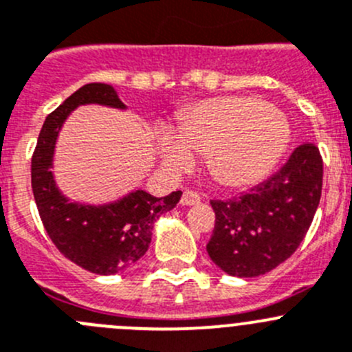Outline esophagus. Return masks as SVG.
I'll return each mask as SVG.
<instances>
[{"label": "esophagus", "instance_id": "obj_1", "mask_svg": "<svg viewBox=\"0 0 352 352\" xmlns=\"http://www.w3.org/2000/svg\"><path fill=\"white\" fill-rule=\"evenodd\" d=\"M200 204V195L195 192H185L182 197V206H197Z\"/></svg>", "mask_w": 352, "mask_h": 352}]
</instances>
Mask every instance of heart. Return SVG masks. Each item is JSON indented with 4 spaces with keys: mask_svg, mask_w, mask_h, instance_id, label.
Segmentation results:
<instances>
[{
    "mask_svg": "<svg viewBox=\"0 0 352 352\" xmlns=\"http://www.w3.org/2000/svg\"><path fill=\"white\" fill-rule=\"evenodd\" d=\"M285 117L247 96H219L197 103L162 129L160 157L170 170H183L204 153V167L224 188H247L266 178L285 152Z\"/></svg>",
    "mask_w": 352,
    "mask_h": 352,
    "instance_id": "b5f03b06",
    "label": "heart"
}]
</instances>
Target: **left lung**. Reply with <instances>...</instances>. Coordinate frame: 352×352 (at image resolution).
Returning a JSON list of instances; mask_svg holds the SVG:
<instances>
[{"mask_svg": "<svg viewBox=\"0 0 352 352\" xmlns=\"http://www.w3.org/2000/svg\"><path fill=\"white\" fill-rule=\"evenodd\" d=\"M323 185V160L313 143L297 146L282 169L249 192L210 200L216 226L207 254L239 278L267 273L289 259L306 236Z\"/></svg>", "mask_w": 352, "mask_h": 352, "instance_id": "8db88e82", "label": "left lung"}]
</instances>
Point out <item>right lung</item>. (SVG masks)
Returning a JSON list of instances; mask_svg holds the SVG:
<instances>
[{"label":"right lung","mask_w":352,"mask_h":352,"mask_svg":"<svg viewBox=\"0 0 352 352\" xmlns=\"http://www.w3.org/2000/svg\"><path fill=\"white\" fill-rule=\"evenodd\" d=\"M81 105L128 109L113 86L103 82H89L72 93L43 124L32 155V193L46 233L67 259L91 273L116 274L145 256L153 224L176 207L182 192L153 197L145 190H133L107 204L72 202L63 195L52 170L53 157L63 122Z\"/></svg>","instance_id":"1"}]
</instances>
